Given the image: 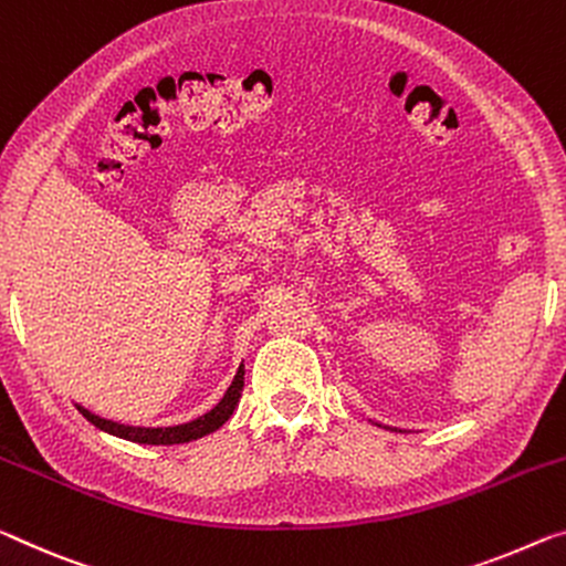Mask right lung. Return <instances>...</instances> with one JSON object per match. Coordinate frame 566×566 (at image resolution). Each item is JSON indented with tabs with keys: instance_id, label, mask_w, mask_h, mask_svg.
Listing matches in <instances>:
<instances>
[{
	"instance_id": "add662e5",
	"label": "right lung",
	"mask_w": 566,
	"mask_h": 566,
	"mask_svg": "<svg viewBox=\"0 0 566 566\" xmlns=\"http://www.w3.org/2000/svg\"><path fill=\"white\" fill-rule=\"evenodd\" d=\"M242 387H245V367L240 364V369H238V374H234L228 392L222 395L220 402H217L210 412H205L202 417L189 420L185 424H169V428H136V424H120V422L106 420V417L93 415L91 410H85V407H81V405H77V412H81L88 422H93L98 430L116 434V438L142 442V446H179V442H192V440L205 438V434H210L214 430H220L222 424L232 417L234 407H238L240 397H242Z\"/></svg>"
}]
</instances>
